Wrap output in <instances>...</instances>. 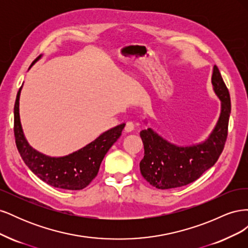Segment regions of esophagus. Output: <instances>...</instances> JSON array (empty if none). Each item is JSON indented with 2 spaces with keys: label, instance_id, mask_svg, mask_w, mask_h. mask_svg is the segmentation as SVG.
I'll list each match as a JSON object with an SVG mask.
<instances>
[{
  "label": "esophagus",
  "instance_id": "obj_1",
  "mask_svg": "<svg viewBox=\"0 0 248 248\" xmlns=\"http://www.w3.org/2000/svg\"><path fill=\"white\" fill-rule=\"evenodd\" d=\"M134 129V124L132 122H127L125 125V131L126 132H131Z\"/></svg>",
  "mask_w": 248,
  "mask_h": 248
}]
</instances>
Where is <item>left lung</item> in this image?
Returning <instances> with one entry per match:
<instances>
[{"label": "left lung", "mask_w": 248, "mask_h": 248, "mask_svg": "<svg viewBox=\"0 0 248 248\" xmlns=\"http://www.w3.org/2000/svg\"><path fill=\"white\" fill-rule=\"evenodd\" d=\"M211 82L221 102L218 121L206 140L198 145L180 147L164 140L152 128L141 130L144 158L140 162V174L158 189L181 187L196 181L218 160L226 144L231 114L229 90L215 65Z\"/></svg>", "instance_id": "1"}]
</instances>
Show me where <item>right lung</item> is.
Returning a JSON list of instances; mask_svg holds the SVG:
<instances>
[{
	"label": "right lung",
	"instance_id": "right-lung-1",
	"mask_svg": "<svg viewBox=\"0 0 248 248\" xmlns=\"http://www.w3.org/2000/svg\"><path fill=\"white\" fill-rule=\"evenodd\" d=\"M40 58L41 56L33 63ZM21 88L22 86L18 90L14 104V137L22 160L37 177L50 186L67 190L85 188L98 174L102 159L121 136L125 124H120L103 132L95 140L69 155L63 157L47 156L30 146L22 131L19 118Z\"/></svg>",
	"mask_w": 248,
	"mask_h": 248
}]
</instances>
